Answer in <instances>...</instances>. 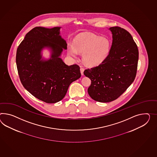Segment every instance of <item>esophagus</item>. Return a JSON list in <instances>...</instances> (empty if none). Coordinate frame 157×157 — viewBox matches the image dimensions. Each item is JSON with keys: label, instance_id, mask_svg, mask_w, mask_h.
Masks as SVG:
<instances>
[{"label": "esophagus", "instance_id": "34e87169", "mask_svg": "<svg viewBox=\"0 0 157 157\" xmlns=\"http://www.w3.org/2000/svg\"><path fill=\"white\" fill-rule=\"evenodd\" d=\"M84 68L82 67H81L80 72L81 75H84Z\"/></svg>", "mask_w": 157, "mask_h": 157}]
</instances>
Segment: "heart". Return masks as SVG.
Here are the masks:
<instances>
[{"instance_id":"heart-1","label":"heart","mask_w":157,"mask_h":157,"mask_svg":"<svg viewBox=\"0 0 157 157\" xmlns=\"http://www.w3.org/2000/svg\"><path fill=\"white\" fill-rule=\"evenodd\" d=\"M110 41L107 37H100L90 33H81L75 37L73 45L68 48L71 56L76 58L78 52L82 53L85 63L90 67L97 66L108 56Z\"/></svg>"}]
</instances>
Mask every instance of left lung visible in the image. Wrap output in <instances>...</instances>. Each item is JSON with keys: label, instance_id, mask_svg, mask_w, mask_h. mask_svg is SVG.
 I'll use <instances>...</instances> for the list:
<instances>
[{"label": "left lung", "instance_id": "left-lung-1", "mask_svg": "<svg viewBox=\"0 0 157 157\" xmlns=\"http://www.w3.org/2000/svg\"><path fill=\"white\" fill-rule=\"evenodd\" d=\"M112 44L108 56L102 63L85 70L91 80L88 89L93 100L109 102L116 100L132 84L137 73L138 49L130 33L124 28H109Z\"/></svg>", "mask_w": 157, "mask_h": 157}]
</instances>
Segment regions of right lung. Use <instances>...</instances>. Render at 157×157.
Listing matches in <instances>:
<instances>
[{
    "label": "right lung",
    "mask_w": 157,
    "mask_h": 157,
    "mask_svg": "<svg viewBox=\"0 0 157 157\" xmlns=\"http://www.w3.org/2000/svg\"><path fill=\"white\" fill-rule=\"evenodd\" d=\"M60 28H33L26 34L16 52L17 69L24 88L48 104L61 100L70 84L81 77L78 65L68 66L60 57L63 49H67L66 41L60 35ZM45 48L52 51L48 60L41 59L40 52Z\"/></svg>",
    "instance_id": "obj_1"
}]
</instances>
